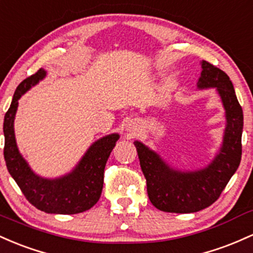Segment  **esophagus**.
Segmentation results:
<instances>
[{
  "instance_id": "1",
  "label": "esophagus",
  "mask_w": 253,
  "mask_h": 253,
  "mask_svg": "<svg viewBox=\"0 0 253 253\" xmlns=\"http://www.w3.org/2000/svg\"><path fill=\"white\" fill-rule=\"evenodd\" d=\"M126 131L127 137H134V136L137 135V132H138L137 123H135V122H132V121L129 122L126 127Z\"/></svg>"
}]
</instances>
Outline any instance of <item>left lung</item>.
<instances>
[{
    "mask_svg": "<svg viewBox=\"0 0 253 253\" xmlns=\"http://www.w3.org/2000/svg\"><path fill=\"white\" fill-rule=\"evenodd\" d=\"M201 69L197 88L216 89L225 110L222 143L211 163L200 169L183 171L167 164L141 141L134 142L148 197L159 211L178 214L202 211L220 197L239 167L244 115L233 84L225 72L207 61L201 62Z\"/></svg>",
    "mask_w": 253,
    "mask_h": 253,
    "instance_id": "8db88e82",
    "label": "left lung"
}]
</instances>
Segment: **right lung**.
Wrapping results in <instances>:
<instances>
[{"instance_id":"obj_1","label":"right lung","mask_w":253,"mask_h":253,"mask_svg":"<svg viewBox=\"0 0 253 253\" xmlns=\"http://www.w3.org/2000/svg\"><path fill=\"white\" fill-rule=\"evenodd\" d=\"M46 78L39 69L16 87L12 104L4 115V160L8 172L32 206L47 214H79L92 208L100 198L107 159L119 140V134L103 136L93 142L70 172L57 178H45L31 169L16 144L14 119L19 99Z\"/></svg>"}]
</instances>
